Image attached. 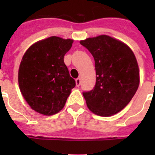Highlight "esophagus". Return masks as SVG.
Listing matches in <instances>:
<instances>
[{
  "label": "esophagus",
  "mask_w": 155,
  "mask_h": 155,
  "mask_svg": "<svg viewBox=\"0 0 155 155\" xmlns=\"http://www.w3.org/2000/svg\"><path fill=\"white\" fill-rule=\"evenodd\" d=\"M75 83H76V85L79 87L80 85V84H81V80H80V78H77V79L75 80Z\"/></svg>",
  "instance_id": "esophagus-1"
}]
</instances>
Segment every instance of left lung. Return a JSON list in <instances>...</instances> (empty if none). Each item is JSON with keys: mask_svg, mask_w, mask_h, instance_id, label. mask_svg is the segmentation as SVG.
Here are the masks:
<instances>
[{"mask_svg": "<svg viewBox=\"0 0 155 155\" xmlns=\"http://www.w3.org/2000/svg\"><path fill=\"white\" fill-rule=\"evenodd\" d=\"M95 60L97 81L84 92L87 105L102 117L114 115L132 100L139 85V69L134 54L125 43L107 35L80 41Z\"/></svg>", "mask_w": 155, "mask_h": 155, "instance_id": "1", "label": "left lung"}]
</instances>
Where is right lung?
I'll return each mask as SVG.
<instances>
[{
	"label": "right lung",
	"mask_w": 155,
	"mask_h": 155,
	"mask_svg": "<svg viewBox=\"0 0 155 155\" xmlns=\"http://www.w3.org/2000/svg\"><path fill=\"white\" fill-rule=\"evenodd\" d=\"M73 40L50 37L32 45L18 71L21 92L29 105L43 115H53L65 105L75 81L64 63Z\"/></svg>",
	"instance_id": "1"
}]
</instances>
